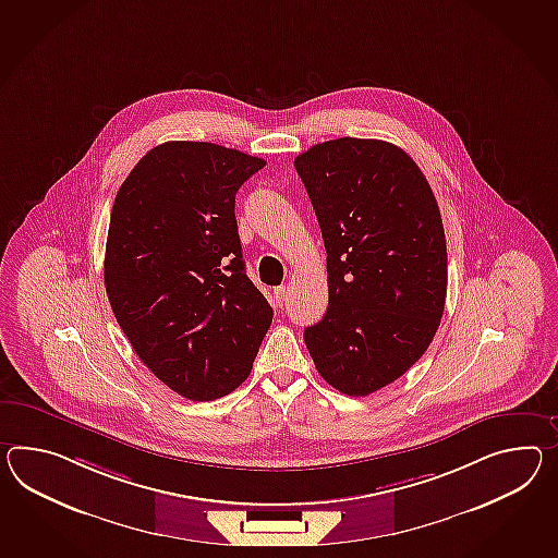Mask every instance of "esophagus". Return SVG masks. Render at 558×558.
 Wrapping results in <instances>:
<instances>
[{"instance_id":"34e87169","label":"esophagus","mask_w":558,"mask_h":558,"mask_svg":"<svg viewBox=\"0 0 558 558\" xmlns=\"http://www.w3.org/2000/svg\"><path fill=\"white\" fill-rule=\"evenodd\" d=\"M274 300H276V306H282L286 300V286H276L274 288Z\"/></svg>"}]
</instances>
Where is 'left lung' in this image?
I'll return each instance as SVG.
<instances>
[{
    "mask_svg": "<svg viewBox=\"0 0 558 558\" xmlns=\"http://www.w3.org/2000/svg\"><path fill=\"white\" fill-rule=\"evenodd\" d=\"M327 247L328 308L304 330L320 377L351 397L399 379L434 340L448 292L434 191L408 153L340 136L294 159Z\"/></svg>",
    "mask_w": 558,
    "mask_h": 558,
    "instance_id": "left-lung-1",
    "label": "left lung"
}]
</instances>
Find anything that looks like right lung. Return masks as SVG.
Here are the masks:
<instances>
[{
	"mask_svg": "<svg viewBox=\"0 0 558 558\" xmlns=\"http://www.w3.org/2000/svg\"><path fill=\"white\" fill-rule=\"evenodd\" d=\"M264 159L169 141L124 179L110 214L105 286L138 359L169 389L214 401L240 387L274 311L245 276L235 193Z\"/></svg>",
	"mask_w": 558,
	"mask_h": 558,
	"instance_id": "add662e5",
	"label": "right lung"
}]
</instances>
